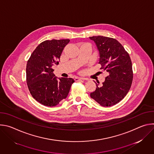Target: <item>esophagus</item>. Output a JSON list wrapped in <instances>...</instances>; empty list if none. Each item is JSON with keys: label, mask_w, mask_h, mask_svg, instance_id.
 Wrapping results in <instances>:
<instances>
[{"label": "esophagus", "mask_w": 154, "mask_h": 154, "mask_svg": "<svg viewBox=\"0 0 154 154\" xmlns=\"http://www.w3.org/2000/svg\"><path fill=\"white\" fill-rule=\"evenodd\" d=\"M74 80H75V81L77 82V81L80 80H86V79L83 78V77H75Z\"/></svg>", "instance_id": "34e87169"}]
</instances>
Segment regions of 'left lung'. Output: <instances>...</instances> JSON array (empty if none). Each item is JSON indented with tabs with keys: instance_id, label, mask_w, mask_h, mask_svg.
<instances>
[{
	"instance_id": "1",
	"label": "left lung",
	"mask_w": 154,
	"mask_h": 154,
	"mask_svg": "<svg viewBox=\"0 0 154 154\" xmlns=\"http://www.w3.org/2000/svg\"><path fill=\"white\" fill-rule=\"evenodd\" d=\"M99 53L101 69L108 73L101 86L96 84L90 96L102 106L118 103L128 93L133 80L132 64L128 54L116 39L103 36L90 37Z\"/></svg>"
}]
</instances>
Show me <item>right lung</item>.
<instances>
[{
    "instance_id": "1",
    "label": "right lung",
    "mask_w": 154,
    "mask_h": 154,
    "mask_svg": "<svg viewBox=\"0 0 154 154\" xmlns=\"http://www.w3.org/2000/svg\"><path fill=\"white\" fill-rule=\"evenodd\" d=\"M69 39L42 42L29 59L26 67L27 83L32 97L47 106H55L67 97L74 82L72 78H58L52 66L58 64L64 48Z\"/></svg>"
}]
</instances>
